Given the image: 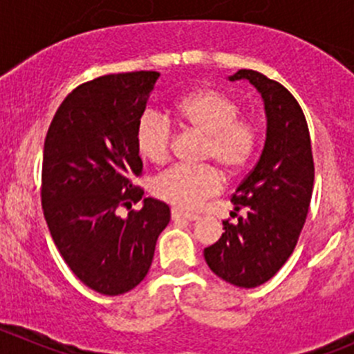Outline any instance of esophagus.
<instances>
[{"label":"esophagus","instance_id":"1","mask_svg":"<svg viewBox=\"0 0 354 354\" xmlns=\"http://www.w3.org/2000/svg\"><path fill=\"white\" fill-rule=\"evenodd\" d=\"M171 218H173L174 221H181V219H183V221H197L198 216L192 214V212H183L180 211V209H173V211H171Z\"/></svg>","mask_w":354,"mask_h":354}]
</instances>
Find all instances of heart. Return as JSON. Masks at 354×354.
Masks as SVG:
<instances>
[{
    "mask_svg": "<svg viewBox=\"0 0 354 354\" xmlns=\"http://www.w3.org/2000/svg\"><path fill=\"white\" fill-rule=\"evenodd\" d=\"M176 118L187 129L204 135L202 159L214 160L226 174H236L256 152L259 129L242 118L239 102L214 88L185 95L174 105ZM174 129L169 119L147 111L136 126V147L147 160L164 164L169 159ZM221 174L214 166H173L157 174L152 192L160 201L181 209H197L221 190Z\"/></svg>",
    "mask_w": 354,
    "mask_h": 354,
    "instance_id": "1",
    "label": "heart"
}]
</instances>
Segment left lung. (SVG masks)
Masks as SVG:
<instances>
[{
    "instance_id": "left-lung-1",
    "label": "left lung",
    "mask_w": 354,
    "mask_h": 354,
    "mask_svg": "<svg viewBox=\"0 0 354 354\" xmlns=\"http://www.w3.org/2000/svg\"><path fill=\"white\" fill-rule=\"evenodd\" d=\"M228 79H247L261 93L266 142L232 195L235 211H242L235 214L239 223L223 221L225 233L205 247L204 257L219 279L252 289L275 277L296 247L313 194L315 164L306 118L287 88L249 68Z\"/></svg>"
}]
</instances>
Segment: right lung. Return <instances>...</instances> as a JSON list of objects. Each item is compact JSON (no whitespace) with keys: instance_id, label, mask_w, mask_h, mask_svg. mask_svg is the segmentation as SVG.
I'll return each mask as SVG.
<instances>
[{"instance_id":"add662e5","label":"right lung","mask_w":354,"mask_h":354,"mask_svg":"<svg viewBox=\"0 0 354 354\" xmlns=\"http://www.w3.org/2000/svg\"><path fill=\"white\" fill-rule=\"evenodd\" d=\"M159 72L109 74L77 86L44 140L41 204L53 242L84 286L104 296L135 289L149 273L169 205L133 185L143 162L136 126Z\"/></svg>"}]
</instances>
